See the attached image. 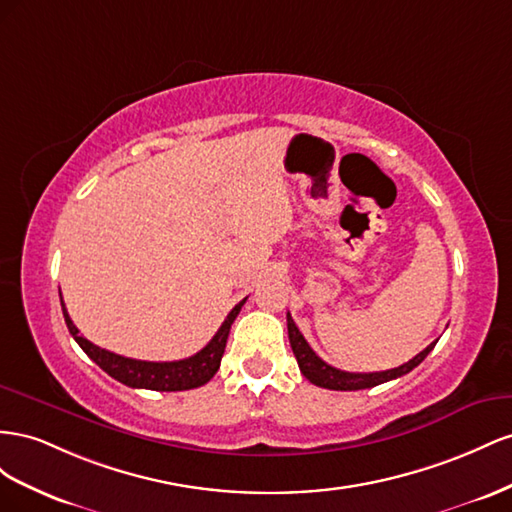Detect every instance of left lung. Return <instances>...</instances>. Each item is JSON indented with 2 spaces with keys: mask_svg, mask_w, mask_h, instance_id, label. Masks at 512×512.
Returning a JSON list of instances; mask_svg holds the SVG:
<instances>
[{
  "mask_svg": "<svg viewBox=\"0 0 512 512\" xmlns=\"http://www.w3.org/2000/svg\"><path fill=\"white\" fill-rule=\"evenodd\" d=\"M287 332H289V343H291V349H294V356L298 360V367H300L302 375L309 379L311 384H315L319 388H328V390H364V388H373V386H379L384 382H390V379H397L405 373H410L412 369H416L418 364L429 356V352L437 343V341L431 343L427 349H422L418 356L407 360L397 369L375 371V373H349V371L334 369L328 362L321 360L313 352L311 345L306 343L302 332L296 326V321L291 319L289 313H287Z\"/></svg>",
  "mask_w": 512,
  "mask_h": 512,
  "instance_id": "left-lung-1",
  "label": "left lung"
}]
</instances>
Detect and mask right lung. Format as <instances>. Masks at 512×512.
Wrapping results in <instances>:
<instances>
[{
	"instance_id": "1",
	"label": "right lung",
	"mask_w": 512,
	"mask_h": 512,
	"mask_svg": "<svg viewBox=\"0 0 512 512\" xmlns=\"http://www.w3.org/2000/svg\"><path fill=\"white\" fill-rule=\"evenodd\" d=\"M244 302H246V298L233 306L231 313L223 321V326L218 328L212 341L203 347L201 352H197L191 358L173 360V362H148V360L124 358L120 354L107 352V349H102V347L94 345L92 341L81 337L77 326L72 324L64 302H62V311H64V319H66V326L72 334V339H75L81 345L83 352L90 356L102 371L109 373L113 379H118V382L130 386V388L175 392V390L199 388L203 384H208L214 377L218 367H221V358L225 354V345H227L231 324H233V319L238 317Z\"/></svg>"
}]
</instances>
